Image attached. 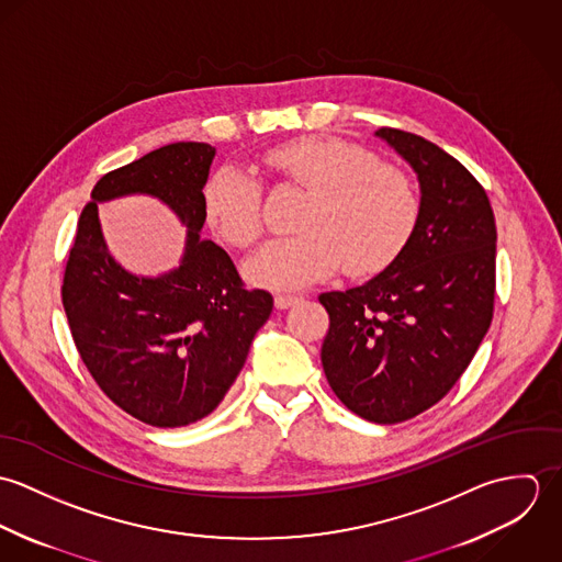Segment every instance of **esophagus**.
<instances>
[{"instance_id":"34e87169","label":"esophagus","mask_w":562,"mask_h":562,"mask_svg":"<svg viewBox=\"0 0 562 562\" xmlns=\"http://www.w3.org/2000/svg\"><path fill=\"white\" fill-rule=\"evenodd\" d=\"M299 301H301V296H294V294H277V296H274L277 310H288V307L296 305Z\"/></svg>"}]
</instances>
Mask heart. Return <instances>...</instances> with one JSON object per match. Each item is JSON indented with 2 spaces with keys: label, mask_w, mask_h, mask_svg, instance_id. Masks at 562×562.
Instances as JSON below:
<instances>
[{
  "label": "heart",
  "mask_w": 562,
  "mask_h": 562,
  "mask_svg": "<svg viewBox=\"0 0 562 562\" xmlns=\"http://www.w3.org/2000/svg\"><path fill=\"white\" fill-rule=\"evenodd\" d=\"M266 164L310 190V199L296 218L301 232L268 241L246 263L257 285L299 290L339 263L348 274H374L401 255L415 229L419 196L408 175L357 145L303 136L272 147ZM203 205L223 240L246 248L261 236V190L240 168H218Z\"/></svg>",
  "instance_id": "heart-1"
}]
</instances>
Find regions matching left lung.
Listing matches in <instances>:
<instances>
[{
    "label": "left lung",
    "instance_id": "1",
    "mask_svg": "<svg viewBox=\"0 0 562 562\" xmlns=\"http://www.w3.org/2000/svg\"><path fill=\"white\" fill-rule=\"evenodd\" d=\"M417 175L419 216L401 255L363 285L324 292L322 368L335 396L376 424L441 401L493 318L495 218L474 175L430 140L381 127Z\"/></svg>",
    "mask_w": 562,
    "mask_h": 562
}]
</instances>
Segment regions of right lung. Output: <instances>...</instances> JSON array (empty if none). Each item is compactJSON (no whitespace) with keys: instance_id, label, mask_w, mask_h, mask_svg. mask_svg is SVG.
I'll return each mask as SVG.
<instances>
[{"instance_id":"right-lung-1","label":"right lung","mask_w":562,"mask_h":562,"mask_svg":"<svg viewBox=\"0 0 562 562\" xmlns=\"http://www.w3.org/2000/svg\"><path fill=\"white\" fill-rule=\"evenodd\" d=\"M214 156L207 143H175L103 175L65 270L81 361L110 401L158 428L188 426L223 402L274 303L244 290L227 250L201 238ZM136 193L164 202L187 229L180 266L158 278L130 273L102 238L98 205Z\"/></svg>"}]
</instances>
